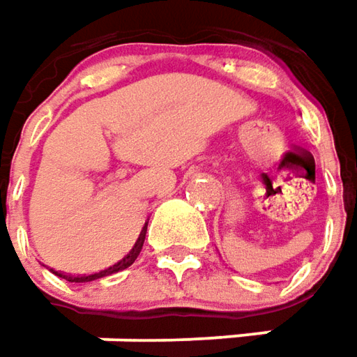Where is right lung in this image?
I'll return each mask as SVG.
<instances>
[{"instance_id":"1","label":"right lung","mask_w":357,"mask_h":357,"mask_svg":"<svg viewBox=\"0 0 357 357\" xmlns=\"http://www.w3.org/2000/svg\"><path fill=\"white\" fill-rule=\"evenodd\" d=\"M148 221H150V217L146 219V223H144V227H142L140 231V237L136 239V243H134V247L130 249L128 255L122 259V261H118L116 264H112V266H108L106 271H100V273H94V275H89V277H67V275H63V273H56V271H53L56 277L65 278V280H68V282H91V280H96V278H102V277H108V275H114V273H120V271H124V268H128V266H132L134 264V261L138 259V255H140L142 247H144V239H146V231H148Z\"/></svg>"}]
</instances>
